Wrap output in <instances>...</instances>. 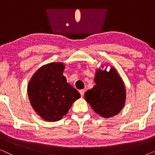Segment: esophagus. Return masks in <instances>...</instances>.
Wrapping results in <instances>:
<instances>
[{"mask_svg":"<svg viewBox=\"0 0 155 155\" xmlns=\"http://www.w3.org/2000/svg\"><path fill=\"white\" fill-rule=\"evenodd\" d=\"M79 92H80V95H81V97H83V95H84V90H80L79 91Z\"/></svg>","mask_w":155,"mask_h":155,"instance_id":"esophagus-1","label":"esophagus"}]
</instances>
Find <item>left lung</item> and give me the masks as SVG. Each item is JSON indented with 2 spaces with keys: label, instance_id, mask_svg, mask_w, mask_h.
<instances>
[{
  "label": "left lung",
  "instance_id": "8db88e82",
  "mask_svg": "<svg viewBox=\"0 0 155 155\" xmlns=\"http://www.w3.org/2000/svg\"><path fill=\"white\" fill-rule=\"evenodd\" d=\"M96 85L84 94L86 101L101 117L111 118L119 113L126 103V92L124 81L114 68L109 71L97 69Z\"/></svg>",
  "mask_w": 155,
  "mask_h": 155
}]
</instances>
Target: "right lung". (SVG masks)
Returning <instances> with one entry per match:
<instances>
[{"mask_svg": "<svg viewBox=\"0 0 155 155\" xmlns=\"http://www.w3.org/2000/svg\"><path fill=\"white\" fill-rule=\"evenodd\" d=\"M63 63H50L38 69L29 80L27 94L34 110L47 121H57L66 115L80 93L67 83Z\"/></svg>", "mask_w": 155, "mask_h": 155, "instance_id": "add662e5", "label": "right lung"}]
</instances>
